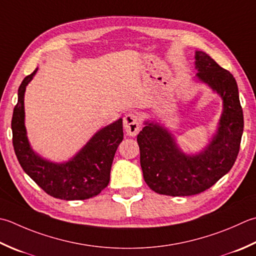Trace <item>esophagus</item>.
<instances>
[{"mask_svg":"<svg viewBox=\"0 0 256 256\" xmlns=\"http://www.w3.org/2000/svg\"><path fill=\"white\" fill-rule=\"evenodd\" d=\"M124 130L130 136H135L140 131L138 118L134 113H128L123 118Z\"/></svg>","mask_w":256,"mask_h":256,"instance_id":"obj_1","label":"esophagus"}]
</instances>
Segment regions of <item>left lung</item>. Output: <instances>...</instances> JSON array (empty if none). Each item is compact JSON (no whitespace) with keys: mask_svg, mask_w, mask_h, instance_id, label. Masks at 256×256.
<instances>
[{"mask_svg":"<svg viewBox=\"0 0 256 256\" xmlns=\"http://www.w3.org/2000/svg\"><path fill=\"white\" fill-rule=\"evenodd\" d=\"M198 82L206 84L222 98L223 110L216 132L202 151L188 154L164 125L145 121L138 135L144 181L152 191L170 196L204 192L232 168L243 134V111L238 84L205 52H195Z\"/></svg>","mask_w":256,"mask_h":256,"instance_id":"1","label":"left lung"}]
</instances>
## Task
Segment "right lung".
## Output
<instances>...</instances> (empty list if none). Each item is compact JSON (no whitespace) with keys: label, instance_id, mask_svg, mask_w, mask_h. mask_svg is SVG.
Listing matches in <instances>:
<instances>
[{"label":"right lung","instance_id":"1","mask_svg":"<svg viewBox=\"0 0 256 256\" xmlns=\"http://www.w3.org/2000/svg\"><path fill=\"white\" fill-rule=\"evenodd\" d=\"M38 68L23 80L12 118L13 146L24 172L48 195L60 200H86L108 186L113 158L123 140L122 118L98 130L65 162H52L32 148L25 128L24 94Z\"/></svg>","mask_w":256,"mask_h":256}]
</instances>
